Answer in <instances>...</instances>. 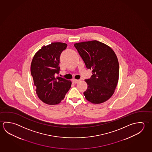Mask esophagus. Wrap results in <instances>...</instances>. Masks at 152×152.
I'll use <instances>...</instances> for the list:
<instances>
[{
	"instance_id": "1",
	"label": "esophagus",
	"mask_w": 152,
	"mask_h": 152,
	"mask_svg": "<svg viewBox=\"0 0 152 152\" xmlns=\"http://www.w3.org/2000/svg\"><path fill=\"white\" fill-rule=\"evenodd\" d=\"M79 81H80V80H72V83H74V84H76V83H77Z\"/></svg>"
}]
</instances>
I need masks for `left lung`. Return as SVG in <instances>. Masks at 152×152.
<instances>
[{
	"label": "left lung",
	"mask_w": 152,
	"mask_h": 152,
	"mask_svg": "<svg viewBox=\"0 0 152 152\" xmlns=\"http://www.w3.org/2000/svg\"><path fill=\"white\" fill-rule=\"evenodd\" d=\"M75 48L88 69H92L90 78L86 79V99L93 104L108 100L114 93L119 77L116 55L109 46L97 40L75 43Z\"/></svg>",
	"instance_id": "1"
}]
</instances>
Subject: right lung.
I'll return each instance as SVG.
<instances>
[{"label": "right lung", "instance_id": "1", "mask_svg": "<svg viewBox=\"0 0 152 152\" xmlns=\"http://www.w3.org/2000/svg\"><path fill=\"white\" fill-rule=\"evenodd\" d=\"M66 43H52L44 46L32 59L31 74L38 98L50 105L58 104L62 100L72 85L70 80L56 77L60 72V57L67 48Z\"/></svg>", "mask_w": 152, "mask_h": 152}]
</instances>
